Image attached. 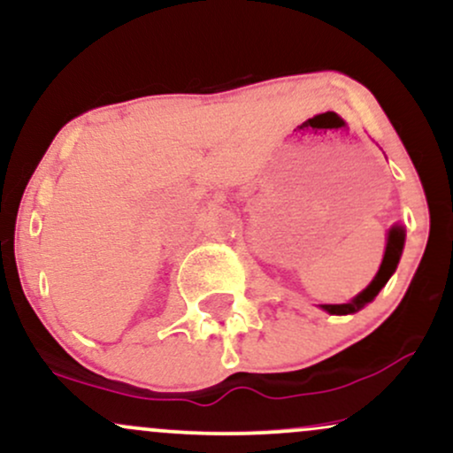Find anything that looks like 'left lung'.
Masks as SVG:
<instances>
[{
  "instance_id": "1",
  "label": "left lung",
  "mask_w": 453,
  "mask_h": 453,
  "mask_svg": "<svg viewBox=\"0 0 453 453\" xmlns=\"http://www.w3.org/2000/svg\"><path fill=\"white\" fill-rule=\"evenodd\" d=\"M404 227L403 226H392L388 232V244H386V253H383V262L379 266L375 279L368 283L366 289H362L356 298H351L349 303L345 304H319L326 313L330 315H353L357 311H362L364 306L377 298V294L386 288V283L396 273L400 256H403V249H404Z\"/></svg>"
}]
</instances>
